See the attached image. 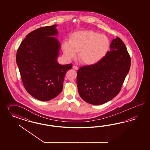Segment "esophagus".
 I'll return each mask as SVG.
<instances>
[{
    "instance_id": "obj_1",
    "label": "esophagus",
    "mask_w": 150,
    "mask_h": 150,
    "mask_svg": "<svg viewBox=\"0 0 150 150\" xmlns=\"http://www.w3.org/2000/svg\"><path fill=\"white\" fill-rule=\"evenodd\" d=\"M73 69H74V70H77L78 69H79V67H77V66H76V65H74V66H73Z\"/></svg>"
}]
</instances>
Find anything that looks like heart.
Instances as JSON below:
<instances>
[{
  "instance_id": "obj_1",
  "label": "heart",
  "mask_w": 150,
  "mask_h": 150,
  "mask_svg": "<svg viewBox=\"0 0 150 150\" xmlns=\"http://www.w3.org/2000/svg\"><path fill=\"white\" fill-rule=\"evenodd\" d=\"M110 41L103 34L92 30L74 32L63 43L64 53L69 59L78 58L82 63L92 65L99 63L109 52Z\"/></svg>"
}]
</instances>
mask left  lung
Listing matches in <instances>:
<instances>
[{
  "label": "left lung",
  "mask_w": 150,
  "mask_h": 150,
  "mask_svg": "<svg viewBox=\"0 0 150 150\" xmlns=\"http://www.w3.org/2000/svg\"><path fill=\"white\" fill-rule=\"evenodd\" d=\"M110 48L99 63L77 71L79 93L91 105L103 104L117 95L130 68V56L119 37L112 41Z\"/></svg>",
  "instance_id": "1"
}]
</instances>
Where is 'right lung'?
I'll use <instances>...</instances> for the list:
<instances>
[{
  "instance_id": "add662e5",
  "label": "right lung",
  "mask_w": 150,
  "mask_h": 150,
  "mask_svg": "<svg viewBox=\"0 0 150 150\" xmlns=\"http://www.w3.org/2000/svg\"><path fill=\"white\" fill-rule=\"evenodd\" d=\"M38 28L29 33L18 47V64L23 85L27 92L41 101L57 97L63 87L64 77L73 65H60L57 61L60 43L52 36L57 35L55 27Z\"/></svg>"
}]
</instances>
